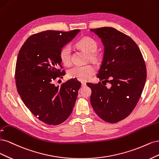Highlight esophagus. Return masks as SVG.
<instances>
[{"label":"esophagus","instance_id":"1","mask_svg":"<svg viewBox=\"0 0 159 159\" xmlns=\"http://www.w3.org/2000/svg\"><path fill=\"white\" fill-rule=\"evenodd\" d=\"M81 85H82V86H85L86 84L85 83H81Z\"/></svg>","mask_w":159,"mask_h":159}]
</instances>
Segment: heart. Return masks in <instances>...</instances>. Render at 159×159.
<instances>
[{
	"label": "heart",
	"instance_id": "heart-1",
	"mask_svg": "<svg viewBox=\"0 0 159 159\" xmlns=\"http://www.w3.org/2000/svg\"><path fill=\"white\" fill-rule=\"evenodd\" d=\"M76 46L79 49L89 54V60L96 61L98 55L96 52L98 48V43L90 37H84L80 39L76 43ZM60 59L65 65L68 66L71 63V49L69 45H65L61 49L59 52ZM96 72L93 66L86 65L83 66H74L68 71V75L70 78H75L80 81H87L93 76Z\"/></svg>",
	"mask_w": 159,
	"mask_h": 159
}]
</instances>
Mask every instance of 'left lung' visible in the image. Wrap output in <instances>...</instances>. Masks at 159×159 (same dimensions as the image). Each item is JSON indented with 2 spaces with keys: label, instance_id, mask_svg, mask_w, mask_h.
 <instances>
[{
  "label": "left lung",
  "instance_id": "8db88e82",
  "mask_svg": "<svg viewBox=\"0 0 159 159\" xmlns=\"http://www.w3.org/2000/svg\"><path fill=\"white\" fill-rule=\"evenodd\" d=\"M90 30L104 46L97 75L103 84L86 83L92 90L91 105L102 120L114 124L129 116L139 101L147 79L145 63L137 43L125 34L110 27Z\"/></svg>",
  "mask_w": 159,
  "mask_h": 159
}]
</instances>
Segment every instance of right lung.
I'll return each mask as SVG.
<instances>
[{"instance_id": "add662e5", "label": "right lung", "mask_w": 159, "mask_h": 159, "mask_svg": "<svg viewBox=\"0 0 159 159\" xmlns=\"http://www.w3.org/2000/svg\"><path fill=\"white\" fill-rule=\"evenodd\" d=\"M79 30H48L30 36L20 48L15 69L18 93L29 110L42 122L57 125L72 113L81 83L71 79L60 86L53 83L65 75L61 49Z\"/></svg>"}]
</instances>
